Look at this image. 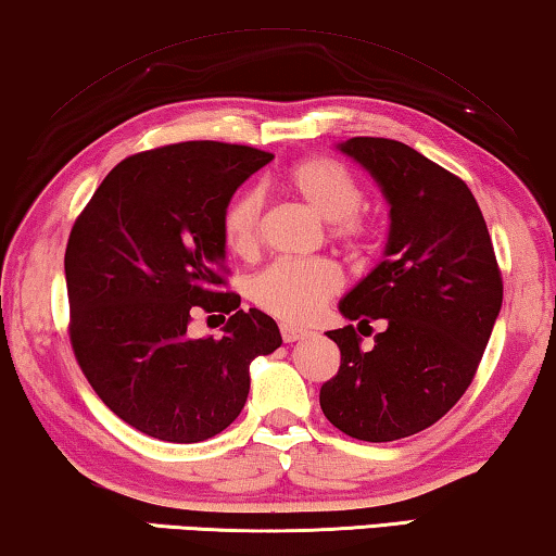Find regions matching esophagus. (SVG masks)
Masks as SVG:
<instances>
[{"mask_svg": "<svg viewBox=\"0 0 556 556\" xmlns=\"http://www.w3.org/2000/svg\"><path fill=\"white\" fill-rule=\"evenodd\" d=\"M280 336H283V343H298V340H305L311 332L293 326H280Z\"/></svg>", "mask_w": 556, "mask_h": 556, "instance_id": "1", "label": "esophagus"}]
</instances>
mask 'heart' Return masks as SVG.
Instances as JSON below:
<instances>
[{
  "label": "heart",
  "instance_id": "b5f03b06",
  "mask_svg": "<svg viewBox=\"0 0 556 556\" xmlns=\"http://www.w3.org/2000/svg\"><path fill=\"white\" fill-rule=\"evenodd\" d=\"M283 186L315 216L330 224L332 241L357 253L370 241V228L361 218L363 189L350 170L328 156L305 159L283 176ZM263 195L243 191L224 213V241L238 258H251L261 249ZM340 273L328 261H280L251 283L253 303L283 323H307L338 293Z\"/></svg>",
  "mask_w": 556,
  "mask_h": 556
}]
</instances>
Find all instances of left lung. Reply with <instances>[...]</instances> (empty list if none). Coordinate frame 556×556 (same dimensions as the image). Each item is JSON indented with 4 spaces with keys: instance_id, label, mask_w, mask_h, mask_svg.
Here are the masks:
<instances>
[{
    "instance_id": "8db88e82",
    "label": "left lung",
    "mask_w": 556,
    "mask_h": 556,
    "mask_svg": "<svg viewBox=\"0 0 556 556\" xmlns=\"http://www.w3.org/2000/svg\"><path fill=\"white\" fill-rule=\"evenodd\" d=\"M338 149L390 206L386 258L338 307L357 330L370 320L386 330L370 350L353 326L326 332L340 370L320 388V407L350 438L392 442L434 425L465 395L500 315L502 276L463 178L392 139L355 136Z\"/></svg>"
}]
</instances>
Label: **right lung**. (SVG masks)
I'll list each match as a JSON object with an SVG mask.
<instances>
[{"instance_id":"1","label":"right lung","mask_w":556,"mask_h":556,"mask_svg":"<svg viewBox=\"0 0 556 556\" xmlns=\"http://www.w3.org/2000/svg\"><path fill=\"white\" fill-rule=\"evenodd\" d=\"M273 153L186 141L109 170L66 243L70 338L111 413L164 442H203L241 415L251 363L283 338L270 315L220 293L224 213ZM195 306L233 312L220 339H189Z\"/></svg>"}]
</instances>
